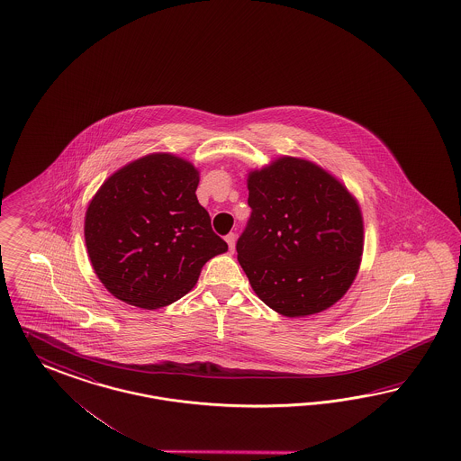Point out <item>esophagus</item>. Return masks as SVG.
I'll list each match as a JSON object with an SVG mask.
<instances>
[{"instance_id": "1", "label": "esophagus", "mask_w": 461, "mask_h": 461, "mask_svg": "<svg viewBox=\"0 0 461 461\" xmlns=\"http://www.w3.org/2000/svg\"><path fill=\"white\" fill-rule=\"evenodd\" d=\"M225 242H227V246H229V251L232 253L234 248H236V234H232V232L227 234V236H225Z\"/></svg>"}]
</instances>
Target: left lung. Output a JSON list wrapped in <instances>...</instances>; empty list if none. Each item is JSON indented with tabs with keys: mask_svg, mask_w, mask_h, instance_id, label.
<instances>
[{
	"mask_svg": "<svg viewBox=\"0 0 461 461\" xmlns=\"http://www.w3.org/2000/svg\"><path fill=\"white\" fill-rule=\"evenodd\" d=\"M248 190L253 213L236 249L254 294L290 319L339 302L365 246L357 196L322 166L295 156L249 169Z\"/></svg>",
	"mask_w": 461,
	"mask_h": 461,
	"instance_id": "1",
	"label": "left lung"
}]
</instances>
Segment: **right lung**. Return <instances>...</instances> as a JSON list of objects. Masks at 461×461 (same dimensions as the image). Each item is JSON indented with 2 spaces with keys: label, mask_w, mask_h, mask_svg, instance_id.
Wrapping results in <instances>:
<instances>
[{
  "label": "right lung",
  "mask_w": 461,
  "mask_h": 461,
  "mask_svg": "<svg viewBox=\"0 0 461 461\" xmlns=\"http://www.w3.org/2000/svg\"><path fill=\"white\" fill-rule=\"evenodd\" d=\"M200 171L171 152H152L104 179L85 213L91 267L104 288L146 311L194 288L202 267L227 251L196 200Z\"/></svg>",
  "instance_id": "obj_1"
}]
</instances>
